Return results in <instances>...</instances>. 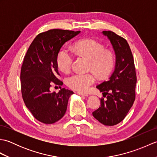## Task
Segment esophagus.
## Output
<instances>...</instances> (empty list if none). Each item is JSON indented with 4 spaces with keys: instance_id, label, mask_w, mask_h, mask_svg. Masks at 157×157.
<instances>
[{
    "instance_id": "1",
    "label": "esophagus",
    "mask_w": 157,
    "mask_h": 157,
    "mask_svg": "<svg viewBox=\"0 0 157 157\" xmlns=\"http://www.w3.org/2000/svg\"><path fill=\"white\" fill-rule=\"evenodd\" d=\"M77 94L79 95H81V96H85L88 95V94H84V93H82V92H77Z\"/></svg>"
}]
</instances>
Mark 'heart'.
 Masks as SVG:
<instances>
[{
  "mask_svg": "<svg viewBox=\"0 0 157 157\" xmlns=\"http://www.w3.org/2000/svg\"><path fill=\"white\" fill-rule=\"evenodd\" d=\"M75 51L90 60V69L101 78L107 76L115 65V56L111 51H105V46L96 40L87 38L75 43ZM73 56L67 48H63L58 53L57 65L63 72H69L71 68ZM96 80L93 73H74L67 79L69 87L79 92H86Z\"/></svg>",
  "mask_w": 157,
  "mask_h": 157,
  "instance_id": "obj_1",
  "label": "heart"
}]
</instances>
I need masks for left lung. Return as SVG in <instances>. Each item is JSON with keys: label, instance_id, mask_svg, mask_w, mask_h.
<instances>
[{"label": "left lung", "instance_id": "obj_1", "mask_svg": "<svg viewBox=\"0 0 157 157\" xmlns=\"http://www.w3.org/2000/svg\"><path fill=\"white\" fill-rule=\"evenodd\" d=\"M110 40L116 55L114 72L109 80L96 88L106 97L101 99V106L92 113L94 117L105 125L113 126L122 121L136 98L137 82L134 57L128 42L112 31H103Z\"/></svg>", "mask_w": 157, "mask_h": 157}]
</instances>
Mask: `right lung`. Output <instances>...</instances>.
<instances>
[{
    "label": "right lung",
    "mask_w": 157,
    "mask_h": 157,
    "mask_svg": "<svg viewBox=\"0 0 157 157\" xmlns=\"http://www.w3.org/2000/svg\"><path fill=\"white\" fill-rule=\"evenodd\" d=\"M80 31L52 29L42 32L34 38L24 56L20 73L22 98L33 116L45 124L61 119L66 112L68 100L73 92L61 88L58 79V53L62 46ZM54 83L61 88L51 93Z\"/></svg>",
    "instance_id": "1"
}]
</instances>
